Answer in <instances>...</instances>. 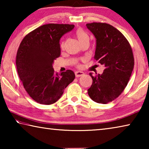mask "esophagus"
Returning <instances> with one entry per match:
<instances>
[{
    "label": "esophagus",
    "instance_id": "obj_1",
    "mask_svg": "<svg viewBox=\"0 0 149 149\" xmlns=\"http://www.w3.org/2000/svg\"><path fill=\"white\" fill-rule=\"evenodd\" d=\"M75 76L77 77H79L81 76H82V75H84V73L83 72H80V71H77L75 72Z\"/></svg>",
    "mask_w": 149,
    "mask_h": 149
}]
</instances>
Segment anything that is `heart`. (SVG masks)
Instances as JSON below:
<instances>
[{"mask_svg": "<svg viewBox=\"0 0 149 149\" xmlns=\"http://www.w3.org/2000/svg\"><path fill=\"white\" fill-rule=\"evenodd\" d=\"M76 37L78 39V41H79L80 43H82L84 41H89V36L86 32L84 31L83 29H78L77 30L76 33H75ZM61 47H64V45H62Z\"/></svg>", "mask_w": 149, "mask_h": 149, "instance_id": "b5f03b06", "label": "heart"}]
</instances>
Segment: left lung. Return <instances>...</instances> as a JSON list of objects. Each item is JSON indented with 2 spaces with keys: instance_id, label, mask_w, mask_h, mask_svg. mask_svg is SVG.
<instances>
[{
  "instance_id": "left-lung-1",
  "label": "left lung",
  "mask_w": 149,
  "mask_h": 149,
  "mask_svg": "<svg viewBox=\"0 0 149 149\" xmlns=\"http://www.w3.org/2000/svg\"><path fill=\"white\" fill-rule=\"evenodd\" d=\"M86 26L97 41L94 58L105 69L101 75L93 76L88 94L93 101L107 104L119 97L129 82L134 67L130 42L122 33L106 23L93 22Z\"/></svg>"
}]
</instances>
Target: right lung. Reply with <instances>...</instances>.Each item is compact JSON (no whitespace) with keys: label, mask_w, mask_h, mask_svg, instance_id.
Instances as JSON below:
<instances>
[{"label":"right lung","mask_w":149,"mask_h":149,"mask_svg":"<svg viewBox=\"0 0 149 149\" xmlns=\"http://www.w3.org/2000/svg\"><path fill=\"white\" fill-rule=\"evenodd\" d=\"M74 28V25L45 24L26 35L19 45L17 74L28 95L39 104L56 102L75 79L72 70L58 74L52 68L60 56V38Z\"/></svg>","instance_id":"obj_1"}]
</instances>
